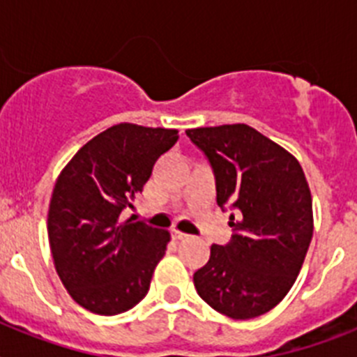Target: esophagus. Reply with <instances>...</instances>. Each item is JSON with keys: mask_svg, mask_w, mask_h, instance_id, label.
<instances>
[{"mask_svg": "<svg viewBox=\"0 0 357 357\" xmlns=\"http://www.w3.org/2000/svg\"><path fill=\"white\" fill-rule=\"evenodd\" d=\"M172 238L175 239V241H182V239H188V234H184V232H181V230H172Z\"/></svg>", "mask_w": 357, "mask_h": 357, "instance_id": "obj_1", "label": "esophagus"}]
</instances>
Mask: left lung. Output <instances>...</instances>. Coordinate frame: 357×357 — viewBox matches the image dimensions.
I'll use <instances>...</instances> for the list:
<instances>
[{"label":"left lung","instance_id":"1","mask_svg":"<svg viewBox=\"0 0 357 357\" xmlns=\"http://www.w3.org/2000/svg\"><path fill=\"white\" fill-rule=\"evenodd\" d=\"M209 159L232 239L211 247L195 288L218 313L261 317L295 284L313 238V200L298 160L245 123L185 130Z\"/></svg>","mask_w":357,"mask_h":357}]
</instances>
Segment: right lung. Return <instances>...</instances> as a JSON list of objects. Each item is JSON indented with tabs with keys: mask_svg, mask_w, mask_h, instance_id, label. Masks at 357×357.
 <instances>
[{
	"mask_svg": "<svg viewBox=\"0 0 357 357\" xmlns=\"http://www.w3.org/2000/svg\"><path fill=\"white\" fill-rule=\"evenodd\" d=\"M178 139L175 128L119 123L85 143L61 172L48 211L53 264L78 305L91 313H125L150 289L172 236L123 220L155 160Z\"/></svg>",
	"mask_w": 357,
	"mask_h": 357,
	"instance_id": "add662e5",
	"label": "right lung"
}]
</instances>
